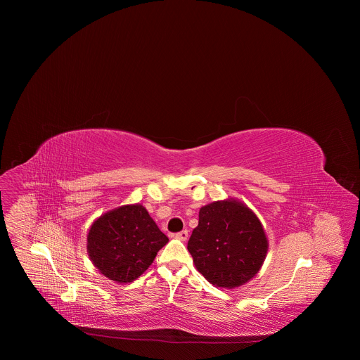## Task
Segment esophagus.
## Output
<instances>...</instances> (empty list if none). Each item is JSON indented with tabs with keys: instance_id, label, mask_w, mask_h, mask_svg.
I'll return each mask as SVG.
<instances>
[{
	"instance_id": "obj_1",
	"label": "esophagus",
	"mask_w": 360,
	"mask_h": 360,
	"mask_svg": "<svg viewBox=\"0 0 360 360\" xmlns=\"http://www.w3.org/2000/svg\"><path fill=\"white\" fill-rule=\"evenodd\" d=\"M174 237H176L177 240H181V241H187V238H188V231H187V230H183V231L177 233Z\"/></svg>"
}]
</instances>
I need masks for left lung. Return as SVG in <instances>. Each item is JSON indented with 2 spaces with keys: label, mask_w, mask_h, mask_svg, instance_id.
Wrapping results in <instances>:
<instances>
[{
  "label": "left lung",
  "mask_w": 360,
  "mask_h": 360,
  "mask_svg": "<svg viewBox=\"0 0 360 360\" xmlns=\"http://www.w3.org/2000/svg\"><path fill=\"white\" fill-rule=\"evenodd\" d=\"M197 270L214 287L248 283L263 264L269 243L257 214L240 201H216L200 209L187 245Z\"/></svg>",
  "instance_id": "obj_1"
}]
</instances>
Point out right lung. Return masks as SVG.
<instances>
[{
  "label": "right lung",
  "mask_w": 360,
  "mask_h": 360,
  "mask_svg": "<svg viewBox=\"0 0 360 360\" xmlns=\"http://www.w3.org/2000/svg\"><path fill=\"white\" fill-rule=\"evenodd\" d=\"M167 241L144 206L123 205L103 213L91 224L87 252L105 277L131 283L151 266Z\"/></svg>",
  "instance_id": "1"
}]
</instances>
